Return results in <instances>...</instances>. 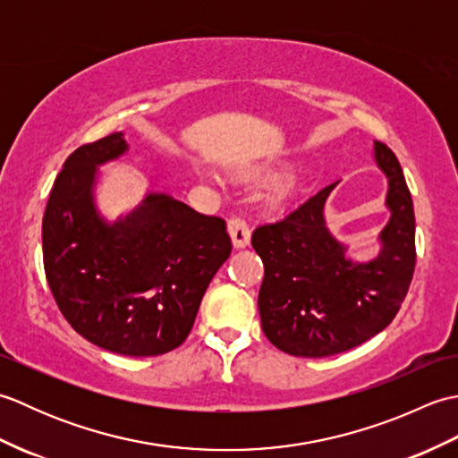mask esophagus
<instances>
[{
  "mask_svg": "<svg viewBox=\"0 0 458 458\" xmlns=\"http://www.w3.org/2000/svg\"><path fill=\"white\" fill-rule=\"evenodd\" d=\"M228 234L232 238V244H234V248H246L250 244L251 232H250V226L244 218L232 216L228 220Z\"/></svg>",
  "mask_w": 458,
  "mask_h": 458,
  "instance_id": "1",
  "label": "esophagus"
}]
</instances>
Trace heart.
Listing matches in <instances>:
<instances>
[{"label":"heart","instance_id":"b5f03b06","mask_svg":"<svg viewBox=\"0 0 458 458\" xmlns=\"http://www.w3.org/2000/svg\"><path fill=\"white\" fill-rule=\"evenodd\" d=\"M250 177L251 179H271V177H274V174H271V173H251L250 174ZM289 191V184H284V187H281V192H287Z\"/></svg>","mask_w":458,"mask_h":458}]
</instances>
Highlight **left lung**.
<instances>
[{
  "instance_id": "obj_1",
  "label": "left lung",
  "mask_w": 458,
  "mask_h": 458,
  "mask_svg": "<svg viewBox=\"0 0 458 458\" xmlns=\"http://www.w3.org/2000/svg\"><path fill=\"white\" fill-rule=\"evenodd\" d=\"M374 159L387 177L390 222L379 232V254L360 264L330 234L325 202L333 182L279 220L261 224L251 246L264 261L258 307L269 343L291 356L346 352L382 333L400 310L415 267V216L400 161L374 141Z\"/></svg>"
}]
</instances>
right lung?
Masks as SVG:
<instances>
[{
    "instance_id": "right-lung-1",
    "label": "right lung",
    "mask_w": 458,
    "mask_h": 458,
    "mask_svg": "<svg viewBox=\"0 0 458 458\" xmlns=\"http://www.w3.org/2000/svg\"><path fill=\"white\" fill-rule=\"evenodd\" d=\"M125 151L115 131L68 155L43 216V264L76 333L115 354L159 356L189 336L232 242L222 218L161 192L106 222L94 204L96 173Z\"/></svg>"
}]
</instances>
